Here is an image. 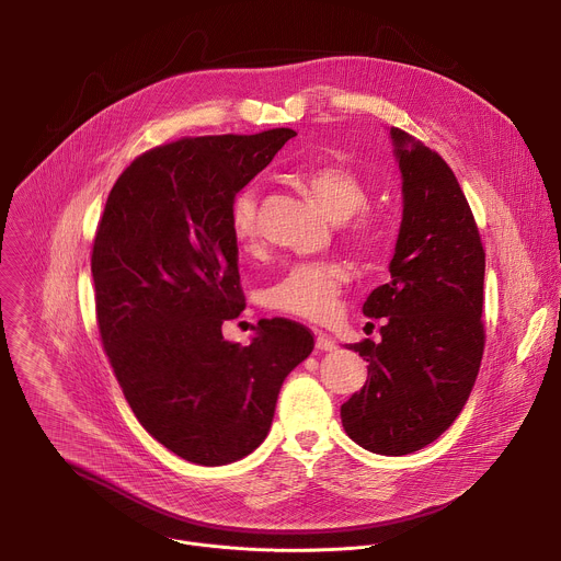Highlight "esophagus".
Instances as JSON below:
<instances>
[{"mask_svg": "<svg viewBox=\"0 0 561 561\" xmlns=\"http://www.w3.org/2000/svg\"><path fill=\"white\" fill-rule=\"evenodd\" d=\"M314 346H317V351H335L337 342L331 335H327L324 331H314Z\"/></svg>", "mask_w": 561, "mask_h": 561, "instance_id": "34e87169", "label": "esophagus"}]
</instances>
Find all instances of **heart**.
I'll return each mask as SVG.
<instances>
[{"label":"heart","mask_w":561,"mask_h":561,"mask_svg":"<svg viewBox=\"0 0 561 561\" xmlns=\"http://www.w3.org/2000/svg\"><path fill=\"white\" fill-rule=\"evenodd\" d=\"M297 184L317 202L333 221L348 219V234L357 244L375 249L381 242L379 224L364 213L368 188L359 175L340 164H317L297 173ZM230 230L242 249H255L257 228V191L247 186L237 193L230 206ZM348 271L340 262H299L293 264L266 293L271 308L324 322L340 301Z\"/></svg>","instance_id":"obj_1"}]
</instances>
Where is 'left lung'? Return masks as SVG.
I'll return each mask as SVG.
<instances>
[{
  "instance_id": "8db88e82",
  "label": "left lung",
  "mask_w": 561,
  "mask_h": 561,
  "mask_svg": "<svg viewBox=\"0 0 561 561\" xmlns=\"http://www.w3.org/2000/svg\"><path fill=\"white\" fill-rule=\"evenodd\" d=\"M390 139L404 215L390 282L362 308L386 317L381 342L351 344L368 362V379L342 407V424L362 448L397 457L435 442L474 386L486 342V253L450 167L404 130L390 128Z\"/></svg>"
}]
</instances>
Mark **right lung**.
Instances as JSON below:
<instances>
[{"mask_svg":"<svg viewBox=\"0 0 561 561\" xmlns=\"http://www.w3.org/2000/svg\"><path fill=\"white\" fill-rule=\"evenodd\" d=\"M295 135L273 128L154 146L117 178L98 224L91 273L104 351L139 424L193 463L251 455L286 375L314 346L284 317L260 319L249 346L221 335L247 306L232 199Z\"/></svg>","mask_w":561,"mask_h":561,"instance_id":"1","label":"right lung"}]
</instances>
